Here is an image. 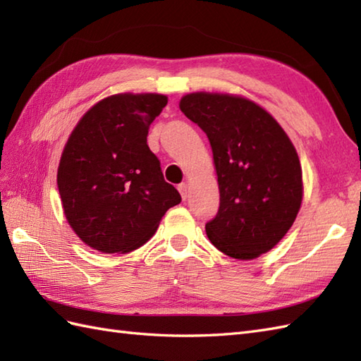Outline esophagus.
<instances>
[{"label":"esophagus","instance_id":"1","mask_svg":"<svg viewBox=\"0 0 361 361\" xmlns=\"http://www.w3.org/2000/svg\"><path fill=\"white\" fill-rule=\"evenodd\" d=\"M178 190H180L183 200H186L188 195H189V186H188V183H181V185L178 186Z\"/></svg>","mask_w":361,"mask_h":361}]
</instances>
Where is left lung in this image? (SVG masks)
I'll list each match as a JSON object with an SVG mask.
<instances>
[{"label":"left lung","mask_w":361,"mask_h":361,"mask_svg":"<svg viewBox=\"0 0 361 361\" xmlns=\"http://www.w3.org/2000/svg\"><path fill=\"white\" fill-rule=\"evenodd\" d=\"M180 110L206 133L220 206L206 224L226 256L251 260L279 243L302 203V169L293 142L270 113L250 99L197 91Z\"/></svg>","instance_id":"left-lung-1"}]
</instances>
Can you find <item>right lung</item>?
I'll use <instances>...</instances> for the list:
<instances>
[{"label":"right lung","instance_id":"obj_1","mask_svg":"<svg viewBox=\"0 0 361 361\" xmlns=\"http://www.w3.org/2000/svg\"><path fill=\"white\" fill-rule=\"evenodd\" d=\"M167 105L158 93H121L83 114L65 144L57 186L68 224L88 247L124 255L157 233L181 202L147 145L149 127Z\"/></svg>","mask_w":361,"mask_h":361}]
</instances>
